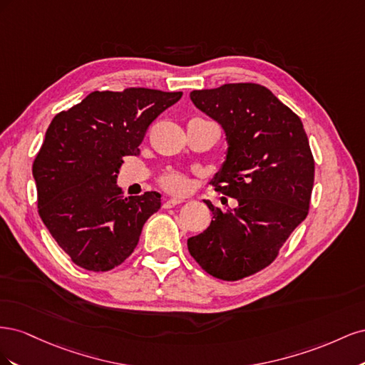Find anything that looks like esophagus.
<instances>
[{
    "label": "esophagus",
    "mask_w": 365,
    "mask_h": 365,
    "mask_svg": "<svg viewBox=\"0 0 365 365\" xmlns=\"http://www.w3.org/2000/svg\"><path fill=\"white\" fill-rule=\"evenodd\" d=\"M182 204V200H178V197H172V200H168L163 202V208H172V207H176Z\"/></svg>",
    "instance_id": "obj_1"
}]
</instances>
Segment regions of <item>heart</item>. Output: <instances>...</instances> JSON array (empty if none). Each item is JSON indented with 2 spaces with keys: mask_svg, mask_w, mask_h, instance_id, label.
<instances>
[{
  "mask_svg": "<svg viewBox=\"0 0 365 365\" xmlns=\"http://www.w3.org/2000/svg\"><path fill=\"white\" fill-rule=\"evenodd\" d=\"M160 184L163 189L172 193H184L187 189H189V180L180 172H165L160 176Z\"/></svg>",
  "mask_w": 365,
  "mask_h": 365,
  "instance_id": "b5f03b06",
  "label": "heart"
}]
</instances>
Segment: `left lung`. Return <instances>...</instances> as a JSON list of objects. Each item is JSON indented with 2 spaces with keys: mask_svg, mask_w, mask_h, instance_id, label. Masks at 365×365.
<instances>
[{
  "mask_svg": "<svg viewBox=\"0 0 365 365\" xmlns=\"http://www.w3.org/2000/svg\"><path fill=\"white\" fill-rule=\"evenodd\" d=\"M190 98L225 130L227 160L212 185L237 207L205 201L212 224L187 247L205 272L236 282L269 267L306 219L315 161L300 117L268 88L225 83Z\"/></svg>",
  "mask_w": 365,
  "mask_h": 365,
  "instance_id": "8db88e82",
  "label": "left lung"
}]
</instances>
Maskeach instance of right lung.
Segmentation results:
<instances>
[{"mask_svg": "<svg viewBox=\"0 0 365 365\" xmlns=\"http://www.w3.org/2000/svg\"><path fill=\"white\" fill-rule=\"evenodd\" d=\"M181 97L149 88L94 91L51 120L33 161L38 213L77 267L103 272L134 252L161 195L126 197L117 173L123 157L138 155L152 121Z\"/></svg>", "mask_w": 365, "mask_h": 365, "instance_id": "right-lung-1", "label": "right lung"}]
</instances>
